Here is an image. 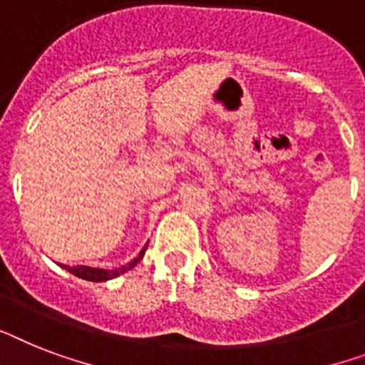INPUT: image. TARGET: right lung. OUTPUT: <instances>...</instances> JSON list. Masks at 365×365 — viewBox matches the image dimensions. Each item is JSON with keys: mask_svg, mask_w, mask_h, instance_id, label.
I'll return each instance as SVG.
<instances>
[{"mask_svg": "<svg viewBox=\"0 0 365 365\" xmlns=\"http://www.w3.org/2000/svg\"><path fill=\"white\" fill-rule=\"evenodd\" d=\"M144 251H146V247L140 251V255L136 257L133 262H129L127 266H121V268L118 269H103V268H90V266H63L67 272H71L73 275H76V277H80V279H86V281H106V279H114V277H118L120 274H125L127 269H131L133 266L138 262V260L142 259V255H144Z\"/></svg>", "mask_w": 365, "mask_h": 365, "instance_id": "add662e5", "label": "right lung"}]
</instances>
